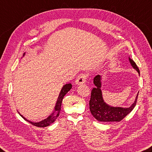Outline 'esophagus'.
Here are the masks:
<instances>
[{
	"label": "esophagus",
	"instance_id": "1",
	"mask_svg": "<svg viewBox=\"0 0 152 152\" xmlns=\"http://www.w3.org/2000/svg\"><path fill=\"white\" fill-rule=\"evenodd\" d=\"M88 78V76L87 74H80L78 77H77V78L76 80V83L78 85L84 84L86 82Z\"/></svg>",
	"mask_w": 152,
	"mask_h": 152
}]
</instances>
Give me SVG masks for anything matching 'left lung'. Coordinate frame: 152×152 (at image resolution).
<instances>
[{
    "instance_id": "obj_1",
    "label": "left lung",
    "mask_w": 152,
    "mask_h": 152,
    "mask_svg": "<svg viewBox=\"0 0 152 152\" xmlns=\"http://www.w3.org/2000/svg\"><path fill=\"white\" fill-rule=\"evenodd\" d=\"M129 60L132 66L140 74L139 68L137 66L136 63L131 58H129ZM100 80L101 77L100 75L96 76L94 78V84L96 86V87L93 88V89L91 91L90 100L89 102L91 114L96 120L100 122H120L129 113H130L136 106L138 94H137L134 104L128 108L110 106L104 102L102 96Z\"/></svg>"
}]
</instances>
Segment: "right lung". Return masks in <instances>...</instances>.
<instances>
[{
    "instance_id": "right-lung-1",
    "label": "right lung",
    "mask_w": 152,
    "mask_h": 152,
    "mask_svg": "<svg viewBox=\"0 0 152 152\" xmlns=\"http://www.w3.org/2000/svg\"><path fill=\"white\" fill-rule=\"evenodd\" d=\"M71 88H72V84H65L64 86H63V88H62L61 92H60L58 98V100H57V102H56V106H55V108H54V112H56V114H55L54 115V113H52V114L51 115H50V116L46 118V119L41 121V122H37V123L30 122V121L26 120V118L23 117L21 114H20V115L26 121H27L28 122L32 124V125L34 126L40 127V128H45V127L49 126L50 124L53 123L54 121L56 120V118H58V116L59 115L60 110H61V105H62V100H63V98H64V96L66 94L67 92L71 89Z\"/></svg>"
}]
</instances>
